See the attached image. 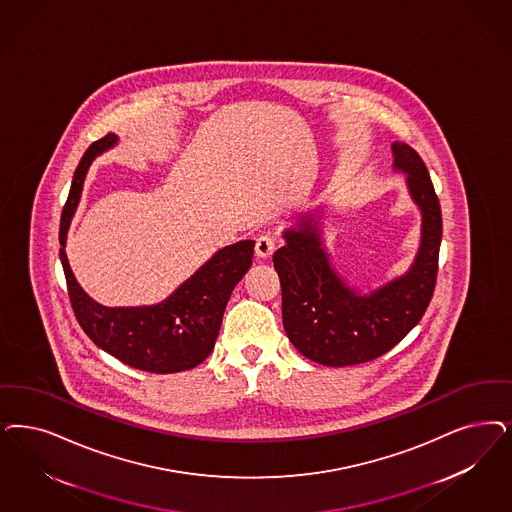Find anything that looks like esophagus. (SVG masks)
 Returning a JSON list of instances; mask_svg holds the SVG:
<instances>
[{
	"instance_id": "34e87169",
	"label": "esophagus",
	"mask_w": 512,
	"mask_h": 512,
	"mask_svg": "<svg viewBox=\"0 0 512 512\" xmlns=\"http://www.w3.org/2000/svg\"><path fill=\"white\" fill-rule=\"evenodd\" d=\"M276 249V238L270 236V234H261L257 238V244H255V253L261 257V259H268Z\"/></svg>"
}]
</instances>
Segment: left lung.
I'll list each match as a JSON object with an SVG mask.
<instances>
[{
    "label": "left lung",
    "instance_id": "8db88e82",
    "mask_svg": "<svg viewBox=\"0 0 512 512\" xmlns=\"http://www.w3.org/2000/svg\"><path fill=\"white\" fill-rule=\"evenodd\" d=\"M393 168L406 174L412 200L422 212V244L405 276L355 293L336 274L321 247L318 221L304 217L283 232L285 246L272 261L282 283L283 329L304 357L327 367L367 363L399 344L422 319L437 282L442 213L422 157L395 141Z\"/></svg>",
    "mask_w": 512,
    "mask_h": 512
}]
</instances>
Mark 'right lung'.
<instances>
[{
	"instance_id": "add662e5",
	"label": "right lung",
	"mask_w": 512,
	"mask_h": 512,
	"mask_svg": "<svg viewBox=\"0 0 512 512\" xmlns=\"http://www.w3.org/2000/svg\"><path fill=\"white\" fill-rule=\"evenodd\" d=\"M115 143L117 136L107 134L85 151L60 219V261L71 308L90 340L124 365L155 374L189 371L212 353L230 293L251 266L255 242L242 240L219 249L194 276L155 306L107 308L90 299L71 272L64 246L90 162Z\"/></svg>"
}]
</instances>
